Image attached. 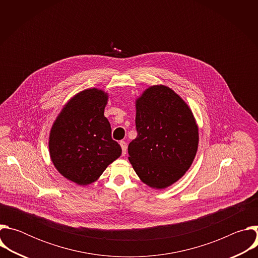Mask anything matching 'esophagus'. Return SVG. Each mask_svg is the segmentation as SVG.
I'll return each mask as SVG.
<instances>
[{"label":"esophagus","mask_w":258,"mask_h":258,"mask_svg":"<svg viewBox=\"0 0 258 258\" xmlns=\"http://www.w3.org/2000/svg\"><path fill=\"white\" fill-rule=\"evenodd\" d=\"M120 147L122 149V156H124L126 154V151H127V146H126V143L124 141H120Z\"/></svg>","instance_id":"1"}]
</instances>
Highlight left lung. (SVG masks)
Here are the masks:
<instances>
[{
	"label": "left lung",
	"mask_w": 258,
	"mask_h": 258,
	"mask_svg": "<svg viewBox=\"0 0 258 258\" xmlns=\"http://www.w3.org/2000/svg\"><path fill=\"white\" fill-rule=\"evenodd\" d=\"M138 136L128 145V160L143 182L164 189L190 168L199 142L189 106L165 86H152L136 101Z\"/></svg>",
	"instance_id": "1"
}]
</instances>
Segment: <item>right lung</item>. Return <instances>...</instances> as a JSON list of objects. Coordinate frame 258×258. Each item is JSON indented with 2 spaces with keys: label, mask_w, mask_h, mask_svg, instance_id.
<instances>
[{
  "label": "right lung",
  "mask_w": 258,
  "mask_h": 258,
  "mask_svg": "<svg viewBox=\"0 0 258 258\" xmlns=\"http://www.w3.org/2000/svg\"><path fill=\"white\" fill-rule=\"evenodd\" d=\"M108 95L88 89L71 98L53 123L49 138L54 166L67 179L87 186L121 155L104 116Z\"/></svg>",
  "instance_id": "add662e5"
}]
</instances>
